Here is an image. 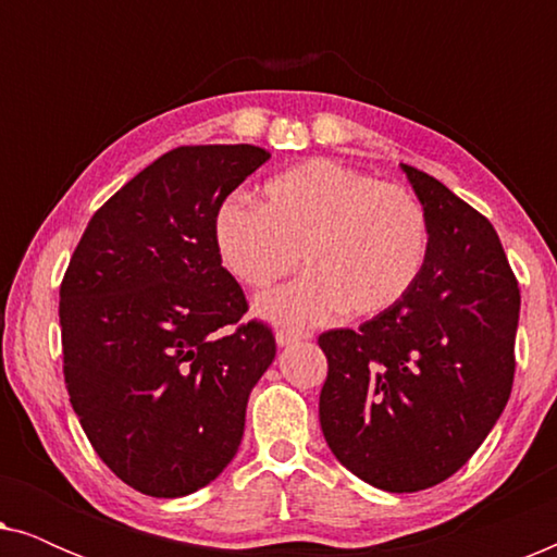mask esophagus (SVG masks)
Returning <instances> with one entry per match:
<instances>
[{
    "mask_svg": "<svg viewBox=\"0 0 557 557\" xmlns=\"http://www.w3.org/2000/svg\"><path fill=\"white\" fill-rule=\"evenodd\" d=\"M309 337H311L309 332L278 330V332H276V345H278V347H288V345H294V342H301V339H309Z\"/></svg>",
    "mask_w": 557,
    "mask_h": 557,
    "instance_id": "34e87169",
    "label": "esophagus"
}]
</instances>
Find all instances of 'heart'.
I'll use <instances>...</instances> for the list:
<instances>
[{"instance_id":"b5f03b06","label":"heart","mask_w":557,"mask_h":557,"mask_svg":"<svg viewBox=\"0 0 557 557\" xmlns=\"http://www.w3.org/2000/svg\"><path fill=\"white\" fill-rule=\"evenodd\" d=\"M431 231L410 189L332 159L273 174L258 208L225 202L215 215L220 261L248 288H269L299 265L309 273L258 299L281 324H319L345 309L377 317L421 276Z\"/></svg>"}]
</instances>
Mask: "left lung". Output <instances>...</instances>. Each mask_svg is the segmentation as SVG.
<instances>
[{
  "instance_id": "1",
  "label": "left lung",
  "mask_w": 557,
  "mask_h": 557,
  "mask_svg": "<svg viewBox=\"0 0 557 557\" xmlns=\"http://www.w3.org/2000/svg\"><path fill=\"white\" fill-rule=\"evenodd\" d=\"M429 215L416 286L360 330L319 337L330 372L319 423L342 467L385 492L456 474L505 410L515 380L520 288L490 220L400 164Z\"/></svg>"
}]
</instances>
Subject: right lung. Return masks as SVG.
Segmentation results:
<instances>
[{"mask_svg": "<svg viewBox=\"0 0 557 557\" xmlns=\"http://www.w3.org/2000/svg\"><path fill=\"white\" fill-rule=\"evenodd\" d=\"M271 154L166 151L90 218L60 286L63 372L96 454L149 497L202 490L238 454L248 395L276 357L215 248L225 197Z\"/></svg>", "mask_w": 557, "mask_h": 557, "instance_id": "obj_1", "label": "right lung"}]
</instances>
